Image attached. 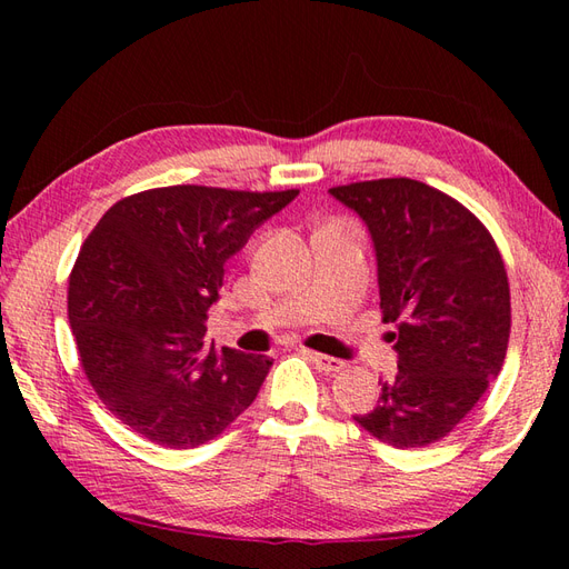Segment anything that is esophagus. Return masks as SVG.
Instances as JSON below:
<instances>
[{
	"label": "esophagus",
	"mask_w": 569,
	"mask_h": 569,
	"mask_svg": "<svg viewBox=\"0 0 569 569\" xmlns=\"http://www.w3.org/2000/svg\"><path fill=\"white\" fill-rule=\"evenodd\" d=\"M308 359L312 361V365H316V369H320V371H328V373H335V371H342V369H347V365L342 359H337V357H328V355H320V352H310L308 349Z\"/></svg>",
	"instance_id": "1"
}]
</instances>
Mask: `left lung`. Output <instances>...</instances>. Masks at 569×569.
<instances>
[{
  "label": "left lung",
  "mask_w": 569,
  "mask_h": 569,
  "mask_svg": "<svg viewBox=\"0 0 569 569\" xmlns=\"http://www.w3.org/2000/svg\"><path fill=\"white\" fill-rule=\"evenodd\" d=\"M330 192L369 227L383 322L398 328L396 377L355 420L398 450L438 442L503 367L511 291L497 241L462 202L420 180H361Z\"/></svg>",
  "instance_id": "obj_1"
}]
</instances>
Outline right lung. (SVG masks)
Instances as JSON below:
<instances>
[{
    "label": "right lung",
    "instance_id": "obj_1",
    "mask_svg": "<svg viewBox=\"0 0 569 569\" xmlns=\"http://www.w3.org/2000/svg\"><path fill=\"white\" fill-rule=\"evenodd\" d=\"M298 190L171 186L114 202L68 286L80 365L112 416L156 445L214 440L253 403L273 361L204 340L224 263Z\"/></svg>",
    "mask_w": 569,
    "mask_h": 569
}]
</instances>
